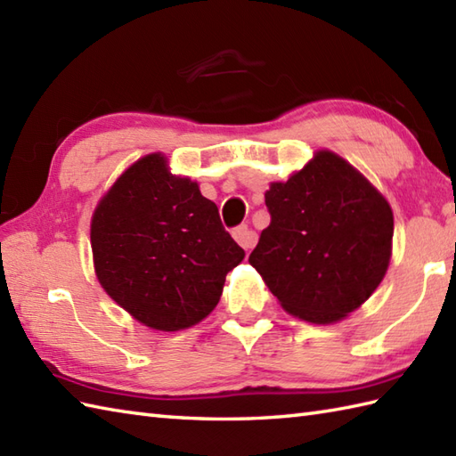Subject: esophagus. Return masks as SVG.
<instances>
[{
    "label": "esophagus",
    "instance_id": "34e87169",
    "mask_svg": "<svg viewBox=\"0 0 456 456\" xmlns=\"http://www.w3.org/2000/svg\"><path fill=\"white\" fill-rule=\"evenodd\" d=\"M233 239L237 240V243L243 247V248H253L256 245V239L258 235L255 233L253 229H248V225H239L233 229Z\"/></svg>",
    "mask_w": 456,
    "mask_h": 456
}]
</instances>
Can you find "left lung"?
I'll list each match as a JSON object with an SVG mask.
<instances>
[{
	"instance_id": "1",
	"label": "left lung",
	"mask_w": 456,
	"mask_h": 456,
	"mask_svg": "<svg viewBox=\"0 0 456 456\" xmlns=\"http://www.w3.org/2000/svg\"><path fill=\"white\" fill-rule=\"evenodd\" d=\"M270 225L248 263L288 314L333 323L388 270L394 216L362 174L329 151L265 193Z\"/></svg>"
}]
</instances>
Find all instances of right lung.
<instances>
[{"mask_svg": "<svg viewBox=\"0 0 456 456\" xmlns=\"http://www.w3.org/2000/svg\"><path fill=\"white\" fill-rule=\"evenodd\" d=\"M95 274L137 322L180 331L217 305L229 270L245 258L196 182L172 176L162 154L137 160L92 219Z\"/></svg>", "mask_w": 456, "mask_h": 456, "instance_id": "1", "label": "right lung"}]
</instances>
